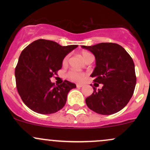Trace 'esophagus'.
<instances>
[{
	"mask_svg": "<svg viewBox=\"0 0 150 150\" xmlns=\"http://www.w3.org/2000/svg\"><path fill=\"white\" fill-rule=\"evenodd\" d=\"M76 86L77 88H80V87H82V86H83V85H82V84H77Z\"/></svg>",
	"mask_w": 150,
	"mask_h": 150,
	"instance_id": "1",
	"label": "esophagus"
}]
</instances>
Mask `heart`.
<instances>
[{
    "mask_svg": "<svg viewBox=\"0 0 150 150\" xmlns=\"http://www.w3.org/2000/svg\"><path fill=\"white\" fill-rule=\"evenodd\" d=\"M81 56H82V59L84 61H86L89 57L90 56H92V55L90 53L87 52V51H82L81 53ZM68 62V56H66L63 59V65H66ZM68 78L70 80H73V81H81L82 80L84 77V74L82 73H79V72H76V71H70L69 73H68Z\"/></svg>",
    "mask_w": 150,
    "mask_h": 150,
    "instance_id": "obj_1",
    "label": "heart"
}]
</instances>
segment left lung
Listing matches in <instances>:
<instances>
[{"mask_svg":"<svg viewBox=\"0 0 150 150\" xmlns=\"http://www.w3.org/2000/svg\"><path fill=\"white\" fill-rule=\"evenodd\" d=\"M91 51L96 58V67L91 75L95 87L85 102L89 108L101 115L118 112L131 99L136 85L135 64L125 50L115 43H100L82 46Z\"/></svg>","mask_w":150,"mask_h":150,"instance_id":"obj_1","label":"left lung"}]
</instances>
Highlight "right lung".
Wrapping results in <instances>:
<instances>
[{
	"mask_svg": "<svg viewBox=\"0 0 150 150\" xmlns=\"http://www.w3.org/2000/svg\"><path fill=\"white\" fill-rule=\"evenodd\" d=\"M77 47L38 39L22 51L15 75L18 93L27 107L38 113L51 114L65 106L68 92L76 85L65 80L55 86L50 78L62 68L65 56Z\"/></svg>",
	"mask_w": 150,
	"mask_h": 150,
	"instance_id": "right-lung-1",
	"label": "right lung"
}]
</instances>
